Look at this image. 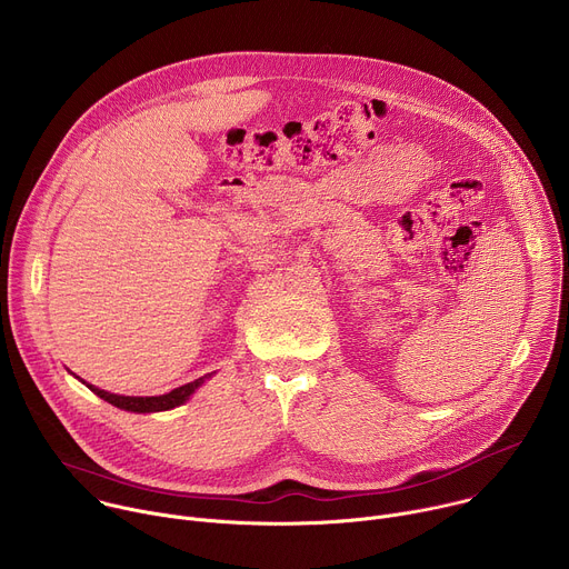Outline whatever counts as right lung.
<instances>
[{
	"mask_svg": "<svg viewBox=\"0 0 569 569\" xmlns=\"http://www.w3.org/2000/svg\"><path fill=\"white\" fill-rule=\"evenodd\" d=\"M78 378V376H76ZM204 378H209V376H202V378H198V380H193V382H187V385H182V387H178V389H173V391H169V393H161V396H119V393H110V391H106V389H99V387H94V385H90V382H86L99 398H103V400H108L110 405H114V408H119V410H126V412H137V415H148V412H167V410H173V408H178V405H182V402H187L189 400V396L204 382Z\"/></svg>",
	"mask_w": 569,
	"mask_h": 569,
	"instance_id": "1",
	"label": "right lung"
}]
</instances>
